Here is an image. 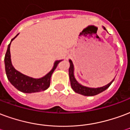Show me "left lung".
<instances>
[{"instance_id":"1","label":"left lung","mask_w":130,"mask_h":130,"mask_svg":"<svg viewBox=\"0 0 130 130\" xmlns=\"http://www.w3.org/2000/svg\"><path fill=\"white\" fill-rule=\"evenodd\" d=\"M103 28L105 30H106V29L104 27H103ZM107 31V30H106ZM70 62V68H69V76H70V83H71V87L72 88V89L76 93L82 94L83 96H95L101 93L103 91H105V89H107L108 87L111 85L112 82L114 81V78L111 82L108 83L105 86L101 87H89L84 86L83 85L80 84L78 82L76 79L75 78L74 76V64H73L72 60H69Z\"/></svg>"}]
</instances>
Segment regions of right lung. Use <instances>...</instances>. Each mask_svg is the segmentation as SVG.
<instances>
[{
	"instance_id": "obj_1",
	"label": "right lung",
	"mask_w": 130,
	"mask_h": 130,
	"mask_svg": "<svg viewBox=\"0 0 130 130\" xmlns=\"http://www.w3.org/2000/svg\"><path fill=\"white\" fill-rule=\"evenodd\" d=\"M17 35L13 39H11V42L8 45L7 52L5 56V72H6L7 77L11 84L16 87V89L24 93H34L39 92L41 91L45 90L50 85V80L52 74L54 71L57 67L58 64L62 60H56L54 63L52 69L48 72L45 76L39 78H34L22 74L18 70H16L12 65L11 60V54H10V45L12 41L16 38Z\"/></svg>"
}]
</instances>
